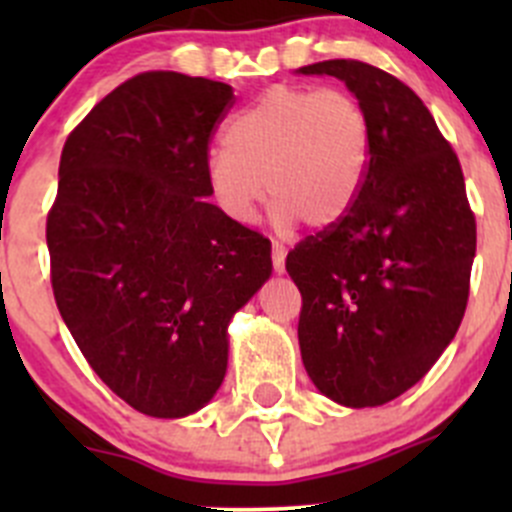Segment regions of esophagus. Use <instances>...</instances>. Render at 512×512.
Here are the masks:
<instances>
[{
    "label": "esophagus",
    "mask_w": 512,
    "mask_h": 512,
    "mask_svg": "<svg viewBox=\"0 0 512 512\" xmlns=\"http://www.w3.org/2000/svg\"><path fill=\"white\" fill-rule=\"evenodd\" d=\"M285 257H287L285 247H282L280 242H272V267H275L277 275L285 272Z\"/></svg>",
    "instance_id": "1"
}]
</instances>
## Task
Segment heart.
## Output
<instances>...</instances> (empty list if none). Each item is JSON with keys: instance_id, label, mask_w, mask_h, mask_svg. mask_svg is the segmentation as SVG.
<instances>
[{"instance_id": "obj_1", "label": "heart", "mask_w": 512, "mask_h": 512, "mask_svg": "<svg viewBox=\"0 0 512 512\" xmlns=\"http://www.w3.org/2000/svg\"><path fill=\"white\" fill-rule=\"evenodd\" d=\"M225 148L205 163L220 210L252 223L275 198L277 227L342 223L359 200L371 163V121L364 103L344 89L272 86L225 128Z\"/></svg>"}]
</instances>
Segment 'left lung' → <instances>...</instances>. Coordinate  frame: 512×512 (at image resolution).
<instances>
[{"mask_svg": "<svg viewBox=\"0 0 512 512\" xmlns=\"http://www.w3.org/2000/svg\"><path fill=\"white\" fill-rule=\"evenodd\" d=\"M299 74L342 79L371 121L369 173L352 213L287 255L302 294L299 349L324 396L381 406L421 381L461 327L476 215L458 156L404 81L356 59Z\"/></svg>", "mask_w": 512, "mask_h": 512, "instance_id": "1", "label": "left lung"}]
</instances>
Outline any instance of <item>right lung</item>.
<instances>
[{
	"label": "right lung",
	"mask_w": 512,
	"mask_h": 512,
	"mask_svg": "<svg viewBox=\"0 0 512 512\" xmlns=\"http://www.w3.org/2000/svg\"><path fill=\"white\" fill-rule=\"evenodd\" d=\"M223 81L146 71L69 133L46 218L56 307L98 379L146 416L203 409L227 324L267 282L272 245L208 203Z\"/></svg>",
	"instance_id": "right-lung-1"
}]
</instances>
